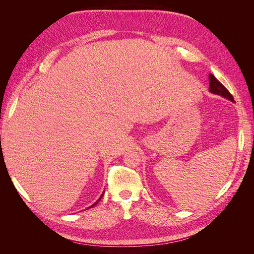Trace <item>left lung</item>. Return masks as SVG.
Here are the masks:
<instances>
[{
    "label": "left lung",
    "instance_id": "obj_1",
    "mask_svg": "<svg viewBox=\"0 0 254 254\" xmlns=\"http://www.w3.org/2000/svg\"><path fill=\"white\" fill-rule=\"evenodd\" d=\"M209 80H210L209 91L211 92V93L216 94V95H220L221 97L229 99V101L234 102V98L231 95V93H230V92L226 89L224 84L217 80V78L215 77L213 74H209Z\"/></svg>",
    "mask_w": 254,
    "mask_h": 254
}]
</instances>
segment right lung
Here are the masks:
<instances>
[{"mask_svg":"<svg viewBox=\"0 0 254 254\" xmlns=\"http://www.w3.org/2000/svg\"><path fill=\"white\" fill-rule=\"evenodd\" d=\"M104 193H105V191H103V194H102V196H101V197H99V198H98V199H97V201H96V202H94V203H93V204H92V205H91V206H89V207H93V206H94V205H95V204H97V203H98V201H99V200H101V199H102V197H103V195H104ZM89 207H88V209H89Z\"/></svg>","mask_w":254,"mask_h":254,"instance_id":"right-lung-1","label":"right lung"}]
</instances>
